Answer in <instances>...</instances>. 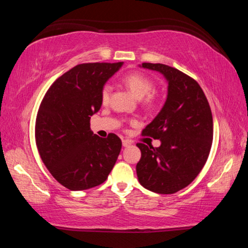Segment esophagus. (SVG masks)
Here are the masks:
<instances>
[{"label": "esophagus", "instance_id": "esophagus-1", "mask_svg": "<svg viewBox=\"0 0 248 248\" xmlns=\"http://www.w3.org/2000/svg\"><path fill=\"white\" fill-rule=\"evenodd\" d=\"M131 143H132V142L130 141V140H127V139H124V140H123V145L124 146V148H127V146L131 145Z\"/></svg>", "mask_w": 248, "mask_h": 248}]
</instances>
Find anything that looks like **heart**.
<instances>
[{"label": "heart", "mask_w": 248, "mask_h": 248, "mask_svg": "<svg viewBox=\"0 0 248 248\" xmlns=\"http://www.w3.org/2000/svg\"><path fill=\"white\" fill-rule=\"evenodd\" d=\"M123 82L138 98H143L142 102L146 107H152L155 104V96L152 93L154 90V82L148 75L141 72H133L127 74L123 78ZM111 87L110 85H105L100 94L103 104H107L110 98Z\"/></svg>", "instance_id": "1"}]
</instances>
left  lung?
Masks as SVG:
<instances>
[{
    "mask_svg": "<svg viewBox=\"0 0 248 248\" xmlns=\"http://www.w3.org/2000/svg\"><path fill=\"white\" fill-rule=\"evenodd\" d=\"M162 73L169 83L164 106L143 136L161 140L158 148L138 143L137 164L140 184L156 194H175L194 180L207 162L213 138L211 109L194 78L171 66L142 63Z\"/></svg>",
    "mask_w": 248,
    "mask_h": 248,
    "instance_id": "obj_1",
    "label": "left lung"
}]
</instances>
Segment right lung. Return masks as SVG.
I'll list each match as a JSON object with an SVG mask.
<instances>
[{
	"label": "right lung",
	"mask_w": 248,
	"mask_h": 248,
	"mask_svg": "<svg viewBox=\"0 0 248 248\" xmlns=\"http://www.w3.org/2000/svg\"><path fill=\"white\" fill-rule=\"evenodd\" d=\"M124 62L83 63L57 78L36 118L35 138L44 164L62 186L85 190L107 179L118 158L121 140L99 138L90 119L102 106V90Z\"/></svg>",
	"instance_id": "obj_1"
}]
</instances>
